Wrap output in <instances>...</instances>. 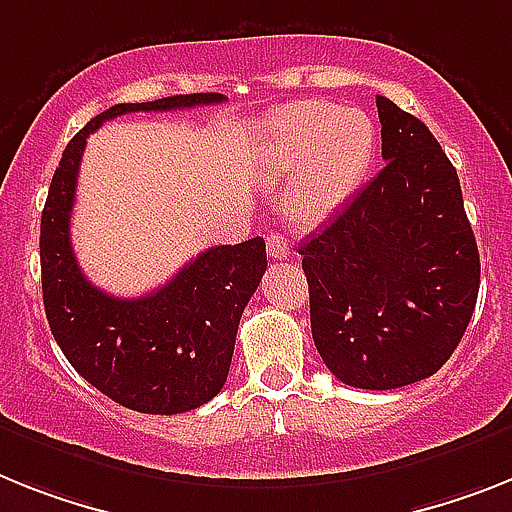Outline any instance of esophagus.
Listing matches in <instances>:
<instances>
[{
  "label": "esophagus",
  "instance_id": "34e87169",
  "mask_svg": "<svg viewBox=\"0 0 512 512\" xmlns=\"http://www.w3.org/2000/svg\"><path fill=\"white\" fill-rule=\"evenodd\" d=\"M265 244H268V255L273 257V260H286V257L291 255V244L286 242L281 234H270Z\"/></svg>",
  "mask_w": 512,
  "mask_h": 512
}]
</instances>
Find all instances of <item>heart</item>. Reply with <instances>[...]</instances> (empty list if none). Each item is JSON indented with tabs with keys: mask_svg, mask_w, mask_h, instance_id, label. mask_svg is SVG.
<instances>
[{
	"mask_svg": "<svg viewBox=\"0 0 512 512\" xmlns=\"http://www.w3.org/2000/svg\"><path fill=\"white\" fill-rule=\"evenodd\" d=\"M377 156V127L367 111L330 101H296L270 114L265 158L286 176L283 208L302 226L333 218L359 192Z\"/></svg>",
	"mask_w": 512,
	"mask_h": 512,
	"instance_id": "heart-1",
	"label": "heart"
}]
</instances>
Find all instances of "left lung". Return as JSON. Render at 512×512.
Wrapping results in <instances>:
<instances>
[{
	"instance_id": "left-lung-1",
	"label": "left lung",
	"mask_w": 512,
	"mask_h": 512,
	"mask_svg": "<svg viewBox=\"0 0 512 512\" xmlns=\"http://www.w3.org/2000/svg\"><path fill=\"white\" fill-rule=\"evenodd\" d=\"M385 169L302 244L312 338L362 390L435 375L479 294V249L461 182L427 124L377 96Z\"/></svg>"
}]
</instances>
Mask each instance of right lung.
I'll use <instances>...</instances> for the list:
<instances>
[{"label":"right lung","instance_id":"add662e5","mask_svg":"<svg viewBox=\"0 0 512 512\" xmlns=\"http://www.w3.org/2000/svg\"><path fill=\"white\" fill-rule=\"evenodd\" d=\"M221 101V93H190L106 109L67 143L41 213V286L51 336L93 388L140 414H182L221 393L242 312L268 268L265 242L255 236L205 249L153 294H106L85 278L70 242L80 158L90 132L109 119Z\"/></svg>","mask_w":512,"mask_h":512}]
</instances>
